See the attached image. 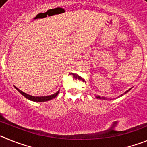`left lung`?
<instances>
[{
	"label": "left lung",
	"mask_w": 147,
	"mask_h": 147,
	"mask_svg": "<svg viewBox=\"0 0 147 147\" xmlns=\"http://www.w3.org/2000/svg\"><path fill=\"white\" fill-rule=\"evenodd\" d=\"M129 90H130V89H129V90H127V91H126L125 93H127V92H128V91H129ZM121 96H123V94H122V95H121ZM97 98H102V97H100V96H97Z\"/></svg>",
	"instance_id": "8db88e82"
}]
</instances>
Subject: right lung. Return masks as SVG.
Here are the masks:
<instances>
[{
	"mask_svg": "<svg viewBox=\"0 0 147 147\" xmlns=\"http://www.w3.org/2000/svg\"><path fill=\"white\" fill-rule=\"evenodd\" d=\"M15 88H16L18 91L20 92V93L23 95V96H25L26 98H28V99H29V100H32V101H33V102H46V101H49V100L54 98L55 97H57V96L58 93H59V91H57L56 93H54V94H53V95H51V96H45L39 97V96H31V95L26 94V93H24V92H23V91H21L20 90H19L18 88H16V87H15Z\"/></svg>",
	"mask_w": 147,
	"mask_h": 147,
	"instance_id": "obj_1",
	"label": "right lung"
}]
</instances>
